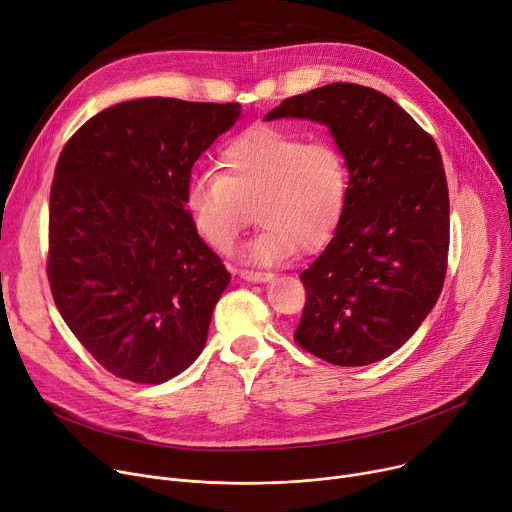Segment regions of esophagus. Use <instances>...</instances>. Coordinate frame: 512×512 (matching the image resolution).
I'll list each match as a JSON object with an SVG mask.
<instances>
[{
  "label": "esophagus",
  "mask_w": 512,
  "mask_h": 512,
  "mask_svg": "<svg viewBox=\"0 0 512 512\" xmlns=\"http://www.w3.org/2000/svg\"><path fill=\"white\" fill-rule=\"evenodd\" d=\"M239 277L246 281H254V283H262V281H270L275 275L268 273V270H252V268H242L239 270Z\"/></svg>",
  "instance_id": "1"
}]
</instances>
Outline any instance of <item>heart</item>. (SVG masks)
Listing matches in <instances>:
<instances>
[{"mask_svg":"<svg viewBox=\"0 0 512 512\" xmlns=\"http://www.w3.org/2000/svg\"><path fill=\"white\" fill-rule=\"evenodd\" d=\"M217 165L219 175L192 177L184 198L196 233L217 252L233 248L252 208L262 227L244 254L264 264L324 248L345 217L351 173L326 136L254 126L221 148Z\"/></svg>","mask_w":512,"mask_h":512,"instance_id":"heart-1","label":"heart"}]
</instances>
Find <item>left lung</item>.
<instances>
[{"mask_svg": "<svg viewBox=\"0 0 512 512\" xmlns=\"http://www.w3.org/2000/svg\"><path fill=\"white\" fill-rule=\"evenodd\" d=\"M322 122L351 173L345 217L304 270L295 343L333 366H368L405 345L438 302L450 239L434 138L374 88L333 82L266 115Z\"/></svg>", "mask_w": 512, "mask_h": 512, "instance_id": "8db88e82", "label": "left lung"}]
</instances>
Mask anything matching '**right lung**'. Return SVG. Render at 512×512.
I'll list each match as a JSON object with an SVG mask.
<instances>
[{
	"instance_id": "add662e5",
	"label": "right lung",
	"mask_w": 512,
	"mask_h": 512,
	"mask_svg": "<svg viewBox=\"0 0 512 512\" xmlns=\"http://www.w3.org/2000/svg\"><path fill=\"white\" fill-rule=\"evenodd\" d=\"M239 103L148 97L66 142L49 196L47 277L74 337L117 378L161 384L206 343L231 281L186 210L192 165Z\"/></svg>"
}]
</instances>
